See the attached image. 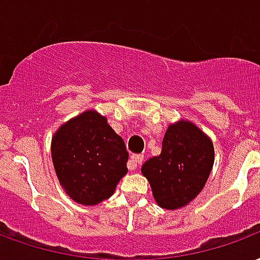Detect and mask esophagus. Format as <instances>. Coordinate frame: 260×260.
Returning <instances> with one entry per match:
<instances>
[{"label": "esophagus", "mask_w": 260, "mask_h": 260, "mask_svg": "<svg viewBox=\"0 0 260 260\" xmlns=\"http://www.w3.org/2000/svg\"><path fill=\"white\" fill-rule=\"evenodd\" d=\"M142 161H143V155L134 154L129 158V161H128V169H129V171H135V169L139 167V164Z\"/></svg>", "instance_id": "obj_1"}]
</instances>
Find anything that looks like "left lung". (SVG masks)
<instances>
[{
  "label": "left lung",
  "instance_id": "8db88e82",
  "mask_svg": "<svg viewBox=\"0 0 260 260\" xmlns=\"http://www.w3.org/2000/svg\"><path fill=\"white\" fill-rule=\"evenodd\" d=\"M213 165V145L208 136L187 121L169 125L161 154L142 165L159 207L178 209L203 190Z\"/></svg>",
  "mask_w": 260,
  "mask_h": 260
}]
</instances>
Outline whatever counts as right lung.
<instances>
[{
	"instance_id": "right-lung-1",
	"label": "right lung",
	"mask_w": 260,
	"mask_h": 260,
	"mask_svg": "<svg viewBox=\"0 0 260 260\" xmlns=\"http://www.w3.org/2000/svg\"><path fill=\"white\" fill-rule=\"evenodd\" d=\"M128 151L105 117L85 111L61 125L52 139V161L59 182L77 203L107 200L128 172Z\"/></svg>"
}]
</instances>
